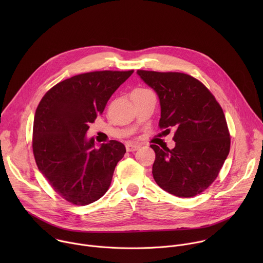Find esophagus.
Segmentation results:
<instances>
[{"mask_svg":"<svg viewBox=\"0 0 263 263\" xmlns=\"http://www.w3.org/2000/svg\"><path fill=\"white\" fill-rule=\"evenodd\" d=\"M139 147H140L139 144L133 143V142H128V143L126 144V148H127L128 152H135L136 149H138Z\"/></svg>","mask_w":263,"mask_h":263,"instance_id":"obj_1","label":"esophagus"}]
</instances>
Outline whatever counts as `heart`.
Listing matches in <instances>:
<instances>
[{"label":"heart","instance_id":"heart-1","mask_svg":"<svg viewBox=\"0 0 263 263\" xmlns=\"http://www.w3.org/2000/svg\"><path fill=\"white\" fill-rule=\"evenodd\" d=\"M145 90H147V89H145V88H136V89H134V91H145Z\"/></svg>","mask_w":263,"mask_h":263}]
</instances>
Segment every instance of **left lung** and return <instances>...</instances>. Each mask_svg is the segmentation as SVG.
Here are the masks:
<instances>
[{
  "instance_id": "1",
  "label": "left lung",
  "mask_w": 263,
  "mask_h": 263,
  "mask_svg": "<svg viewBox=\"0 0 263 263\" xmlns=\"http://www.w3.org/2000/svg\"><path fill=\"white\" fill-rule=\"evenodd\" d=\"M158 95L159 128L175 130L174 148L151 144L156 154L153 177L165 192L180 197L200 195L213 183L229 152L231 137L223 111L211 91L191 74L138 69Z\"/></svg>"
}]
</instances>
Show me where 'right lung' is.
Returning <instances> with one entry per match:
<instances>
[{
  "label": "right lung",
  "mask_w": 263,
  "mask_h": 263,
  "mask_svg": "<svg viewBox=\"0 0 263 263\" xmlns=\"http://www.w3.org/2000/svg\"><path fill=\"white\" fill-rule=\"evenodd\" d=\"M130 70H97L65 79L37 106L32 136L33 155L52 189L67 202L84 206L108 191L118 162L126 153L118 140L95 147L85 134Z\"/></svg>",
  "instance_id": "obj_1"
}]
</instances>
